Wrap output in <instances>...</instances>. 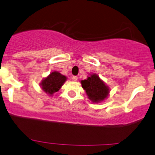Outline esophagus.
Returning <instances> with one entry per match:
<instances>
[{
	"mask_svg": "<svg viewBox=\"0 0 155 155\" xmlns=\"http://www.w3.org/2000/svg\"><path fill=\"white\" fill-rule=\"evenodd\" d=\"M72 79H73V81H77L78 77H77V76H73V77H72Z\"/></svg>",
	"mask_w": 155,
	"mask_h": 155,
	"instance_id": "obj_1",
	"label": "esophagus"
}]
</instances>
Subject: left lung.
Wrapping results in <instances>:
<instances>
[{
    "label": "left lung",
    "mask_w": 155,
    "mask_h": 155,
    "mask_svg": "<svg viewBox=\"0 0 155 155\" xmlns=\"http://www.w3.org/2000/svg\"><path fill=\"white\" fill-rule=\"evenodd\" d=\"M82 86L93 102L104 100L109 94V89L97 74L91 75L85 80L81 81Z\"/></svg>",
    "instance_id": "8db88e82"
}]
</instances>
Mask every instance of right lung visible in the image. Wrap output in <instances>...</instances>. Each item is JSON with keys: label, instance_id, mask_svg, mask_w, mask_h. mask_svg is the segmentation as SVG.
I'll return each instance as SVG.
<instances>
[{"label": "right lung", "instance_id": "add662e5", "mask_svg": "<svg viewBox=\"0 0 155 155\" xmlns=\"http://www.w3.org/2000/svg\"><path fill=\"white\" fill-rule=\"evenodd\" d=\"M66 79V76H63L60 73L54 71L42 81L41 86L46 94L52 95L53 93L57 92L61 88Z\"/></svg>", "mask_w": 155, "mask_h": 155}]
</instances>
